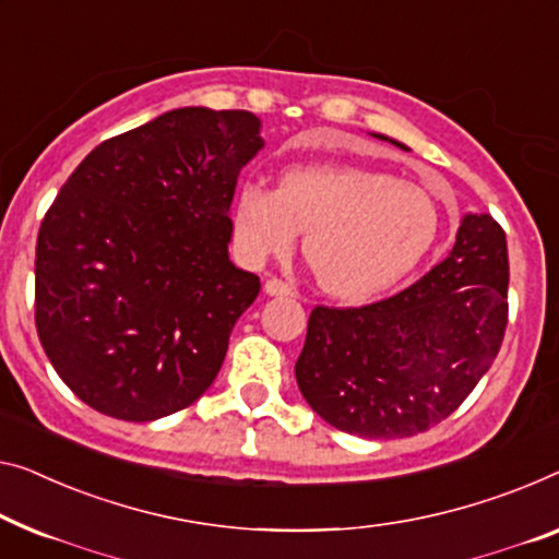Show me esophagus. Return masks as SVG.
<instances>
[{
  "instance_id": "obj_1",
  "label": "esophagus",
  "mask_w": 559,
  "mask_h": 559,
  "mask_svg": "<svg viewBox=\"0 0 559 559\" xmlns=\"http://www.w3.org/2000/svg\"><path fill=\"white\" fill-rule=\"evenodd\" d=\"M265 294L269 296H296V290L288 286V283H283L281 278H269L265 281Z\"/></svg>"
}]
</instances>
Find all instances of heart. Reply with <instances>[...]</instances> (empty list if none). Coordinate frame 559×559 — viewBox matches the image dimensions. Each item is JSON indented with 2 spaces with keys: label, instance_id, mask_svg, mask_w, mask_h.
Segmentation results:
<instances>
[{
  "label": "heart",
  "instance_id": "obj_1",
  "mask_svg": "<svg viewBox=\"0 0 559 559\" xmlns=\"http://www.w3.org/2000/svg\"><path fill=\"white\" fill-rule=\"evenodd\" d=\"M236 238L251 261L286 255L301 233L316 283L336 298L379 294L412 271L435 243L437 205L427 190L354 165H306L278 190H238Z\"/></svg>",
  "mask_w": 559,
  "mask_h": 559
}]
</instances>
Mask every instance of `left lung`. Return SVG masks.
Listing matches in <instances>:
<instances>
[{"label":"left lung","mask_w":559,"mask_h":559,"mask_svg":"<svg viewBox=\"0 0 559 559\" xmlns=\"http://www.w3.org/2000/svg\"><path fill=\"white\" fill-rule=\"evenodd\" d=\"M507 283L502 226L487 213H466L449 255L409 288L361 308L316 306L296 361L308 406L366 439L437 427L502 346Z\"/></svg>","instance_id":"left-lung-1"}]
</instances>
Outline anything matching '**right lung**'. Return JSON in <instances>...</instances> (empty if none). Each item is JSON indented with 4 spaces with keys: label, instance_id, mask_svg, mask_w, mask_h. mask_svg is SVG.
I'll list each match as a JSON object with an SVG mask.
<instances>
[{
    "label": "right lung",
    "instance_id": "add662e5",
    "mask_svg": "<svg viewBox=\"0 0 559 559\" xmlns=\"http://www.w3.org/2000/svg\"><path fill=\"white\" fill-rule=\"evenodd\" d=\"M263 147L246 110L180 107L99 143L39 226L35 323L87 406L155 421L205 394L261 281L230 263L238 175Z\"/></svg>",
    "mask_w": 559,
    "mask_h": 559
}]
</instances>
